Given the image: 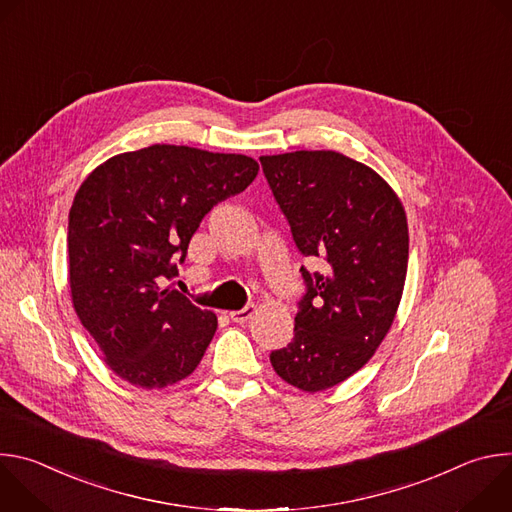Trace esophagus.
Wrapping results in <instances>:
<instances>
[{"label": "esophagus", "instance_id": "1", "mask_svg": "<svg viewBox=\"0 0 512 512\" xmlns=\"http://www.w3.org/2000/svg\"><path fill=\"white\" fill-rule=\"evenodd\" d=\"M255 306L253 304H249V306H245L243 310H235V312H231L229 316H231V320L233 322H237V324H245L247 320H251L253 318V314H255Z\"/></svg>", "mask_w": 512, "mask_h": 512}]
</instances>
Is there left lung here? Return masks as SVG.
Instances as JSON below:
<instances>
[{"instance_id":"left-lung-1","label":"left lung","mask_w":512,"mask_h":512,"mask_svg":"<svg viewBox=\"0 0 512 512\" xmlns=\"http://www.w3.org/2000/svg\"><path fill=\"white\" fill-rule=\"evenodd\" d=\"M259 162L296 247L326 265H302L294 340L269 356L285 383L318 393L362 369L395 320L409 259L405 208L375 170L332 150Z\"/></svg>"}]
</instances>
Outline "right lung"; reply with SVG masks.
I'll list each match as a JSON object with an SVG mask.
<instances>
[{
  "label": "right lung",
  "mask_w": 512,
  "mask_h": 512,
  "mask_svg": "<svg viewBox=\"0 0 512 512\" xmlns=\"http://www.w3.org/2000/svg\"><path fill=\"white\" fill-rule=\"evenodd\" d=\"M259 164L156 143L97 166L68 212L72 306L107 367L141 389H164L198 367L216 316L162 279L218 202L243 192Z\"/></svg>",
  "instance_id": "add662e5"
}]
</instances>
